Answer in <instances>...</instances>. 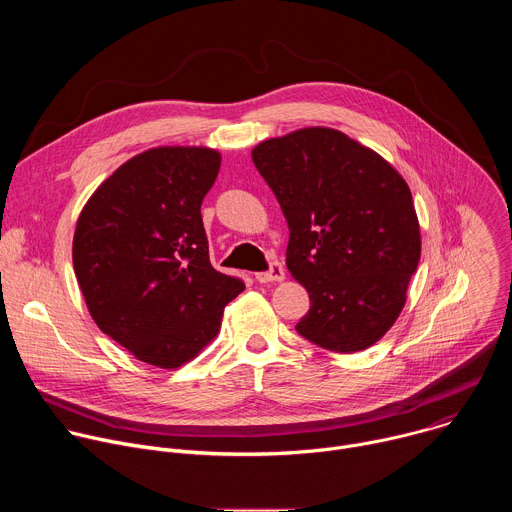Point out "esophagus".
<instances>
[{"label":"esophagus","mask_w":512,"mask_h":512,"mask_svg":"<svg viewBox=\"0 0 512 512\" xmlns=\"http://www.w3.org/2000/svg\"><path fill=\"white\" fill-rule=\"evenodd\" d=\"M283 277H285V271H283L281 263H277V261H271V265H269V269H267V271H259V273H255V279H257L259 283L281 281Z\"/></svg>","instance_id":"34e87169"}]
</instances>
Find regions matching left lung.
I'll return each instance as SVG.
<instances>
[{
  "instance_id": "8db88e82",
  "label": "left lung",
  "mask_w": 512,
  "mask_h": 512,
  "mask_svg": "<svg viewBox=\"0 0 512 512\" xmlns=\"http://www.w3.org/2000/svg\"><path fill=\"white\" fill-rule=\"evenodd\" d=\"M251 158L289 227L287 269L310 294L298 334L332 352L369 348L401 314L421 257L407 182L328 127L267 139Z\"/></svg>"
}]
</instances>
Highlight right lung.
<instances>
[{
    "label": "right lung",
    "instance_id": "add662e5",
    "mask_svg": "<svg viewBox=\"0 0 512 512\" xmlns=\"http://www.w3.org/2000/svg\"><path fill=\"white\" fill-rule=\"evenodd\" d=\"M221 154L154 148L117 168L85 204L72 263L95 324L135 358L176 369L218 332L243 279L216 271L200 204Z\"/></svg>",
    "mask_w": 512,
    "mask_h": 512
}]
</instances>
